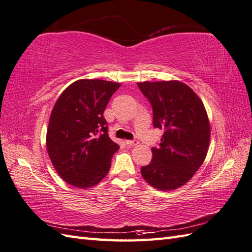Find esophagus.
Wrapping results in <instances>:
<instances>
[{
	"label": "esophagus",
	"mask_w": 252,
	"mask_h": 252,
	"mask_svg": "<svg viewBox=\"0 0 252 252\" xmlns=\"http://www.w3.org/2000/svg\"><path fill=\"white\" fill-rule=\"evenodd\" d=\"M126 144L127 146H135L138 144V142H137V139H132V140H126Z\"/></svg>",
	"instance_id": "1"
}]
</instances>
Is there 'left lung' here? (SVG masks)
Listing matches in <instances>:
<instances>
[{
    "label": "left lung",
    "mask_w": 252,
    "mask_h": 252,
    "mask_svg": "<svg viewBox=\"0 0 252 252\" xmlns=\"http://www.w3.org/2000/svg\"><path fill=\"white\" fill-rule=\"evenodd\" d=\"M137 87L153 107L154 126L164 132L140 173L156 189H177L205 160L210 138L205 107L190 87L177 80L144 81Z\"/></svg>",
    "instance_id": "obj_1"
}]
</instances>
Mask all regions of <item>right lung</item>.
Segmentation results:
<instances>
[{
  "label": "right lung",
  "instance_id": "1",
  "mask_svg": "<svg viewBox=\"0 0 252 252\" xmlns=\"http://www.w3.org/2000/svg\"><path fill=\"white\" fill-rule=\"evenodd\" d=\"M119 87L113 81L80 79L57 99L46 145L52 165L67 184L86 189L107 175L119 145L109 138L103 114Z\"/></svg>",
  "mask_w": 252,
  "mask_h": 252
}]
</instances>
